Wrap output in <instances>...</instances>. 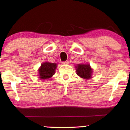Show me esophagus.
Segmentation results:
<instances>
[{"label": "esophagus", "mask_w": 130, "mask_h": 130, "mask_svg": "<svg viewBox=\"0 0 130 130\" xmlns=\"http://www.w3.org/2000/svg\"><path fill=\"white\" fill-rule=\"evenodd\" d=\"M62 64H69V61L68 60H67V61H63L62 62Z\"/></svg>", "instance_id": "obj_1"}]
</instances>
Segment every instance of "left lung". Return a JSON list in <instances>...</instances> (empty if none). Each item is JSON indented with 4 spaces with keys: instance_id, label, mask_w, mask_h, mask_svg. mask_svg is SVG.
I'll return each instance as SVG.
<instances>
[{
    "instance_id": "obj_1",
    "label": "left lung",
    "mask_w": 130,
    "mask_h": 130,
    "mask_svg": "<svg viewBox=\"0 0 130 130\" xmlns=\"http://www.w3.org/2000/svg\"><path fill=\"white\" fill-rule=\"evenodd\" d=\"M77 74L83 79H90L91 77L92 70L89 64H78L76 66Z\"/></svg>"
}]
</instances>
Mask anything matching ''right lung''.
<instances>
[{"label": "right lung", "instance_id": "obj_1", "mask_svg": "<svg viewBox=\"0 0 130 130\" xmlns=\"http://www.w3.org/2000/svg\"><path fill=\"white\" fill-rule=\"evenodd\" d=\"M57 67L56 63H42L41 66L39 69V75L41 79H47L54 75Z\"/></svg>", "mask_w": 130, "mask_h": 130}]
</instances>
